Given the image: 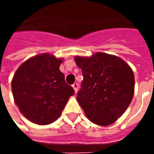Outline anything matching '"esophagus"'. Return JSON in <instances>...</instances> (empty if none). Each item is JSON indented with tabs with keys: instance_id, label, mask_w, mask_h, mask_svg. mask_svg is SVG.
I'll list each match as a JSON object with an SVG mask.
<instances>
[{
	"instance_id": "34e87169",
	"label": "esophagus",
	"mask_w": 154,
	"mask_h": 154,
	"mask_svg": "<svg viewBox=\"0 0 154 154\" xmlns=\"http://www.w3.org/2000/svg\"><path fill=\"white\" fill-rule=\"evenodd\" d=\"M72 87H73L74 91H75V93H77V91H78V84L74 83L73 85H72Z\"/></svg>"
}]
</instances>
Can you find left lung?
I'll list each match as a JSON object with an SVG mask.
<instances>
[{
  "instance_id": "8db88e82",
  "label": "left lung",
  "mask_w": 154,
  "mask_h": 154,
  "mask_svg": "<svg viewBox=\"0 0 154 154\" xmlns=\"http://www.w3.org/2000/svg\"><path fill=\"white\" fill-rule=\"evenodd\" d=\"M74 59L84 78L77 99L88 119L101 126L116 122L133 99L131 67L119 57L104 53Z\"/></svg>"
}]
</instances>
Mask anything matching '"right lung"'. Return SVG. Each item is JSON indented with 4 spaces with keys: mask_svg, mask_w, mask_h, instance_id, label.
<instances>
[{
    "mask_svg": "<svg viewBox=\"0 0 154 154\" xmlns=\"http://www.w3.org/2000/svg\"><path fill=\"white\" fill-rule=\"evenodd\" d=\"M62 62L42 54L25 61L15 72L11 82L15 103L29 121L39 125L54 122L74 94L59 70Z\"/></svg>",
    "mask_w": 154,
    "mask_h": 154,
    "instance_id": "right-lung-1",
    "label": "right lung"
}]
</instances>
